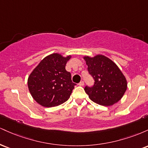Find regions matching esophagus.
<instances>
[{"label": "esophagus", "instance_id": "obj_1", "mask_svg": "<svg viewBox=\"0 0 148 148\" xmlns=\"http://www.w3.org/2000/svg\"><path fill=\"white\" fill-rule=\"evenodd\" d=\"M79 86H84V81H80L79 84Z\"/></svg>", "mask_w": 148, "mask_h": 148}]
</instances>
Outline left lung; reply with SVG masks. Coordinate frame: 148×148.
Instances as JSON below:
<instances>
[{
  "mask_svg": "<svg viewBox=\"0 0 148 148\" xmlns=\"http://www.w3.org/2000/svg\"><path fill=\"white\" fill-rule=\"evenodd\" d=\"M88 70L95 79L92 87L85 91L92 101L105 106H112L122 99L127 90V81L116 64L105 56H84Z\"/></svg>",
  "mask_w": 148,
  "mask_h": 148,
  "instance_id": "obj_1",
  "label": "left lung"
}]
</instances>
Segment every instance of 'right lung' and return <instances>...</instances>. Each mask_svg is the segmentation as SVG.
I'll return each instance as SVG.
<instances>
[{
    "label": "right lung",
    "mask_w": 148,
    "mask_h": 148,
    "mask_svg": "<svg viewBox=\"0 0 148 148\" xmlns=\"http://www.w3.org/2000/svg\"><path fill=\"white\" fill-rule=\"evenodd\" d=\"M71 58L72 56L64 57L58 53L50 54L30 73L28 90L39 104L47 108L57 106L70 97L76 84L72 83L65 65Z\"/></svg>",
    "instance_id": "right-lung-1"
}]
</instances>
